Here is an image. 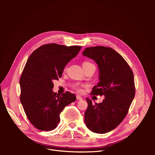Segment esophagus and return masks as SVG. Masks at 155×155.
<instances>
[{
  "label": "esophagus",
  "instance_id": "1",
  "mask_svg": "<svg viewBox=\"0 0 155 155\" xmlns=\"http://www.w3.org/2000/svg\"><path fill=\"white\" fill-rule=\"evenodd\" d=\"M76 98H77V100H83V97L81 96H79V95H77L76 96Z\"/></svg>",
  "mask_w": 155,
  "mask_h": 155
}]
</instances>
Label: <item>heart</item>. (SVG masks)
I'll list each match as a JSON object with an SVG mask.
<instances>
[{
  "mask_svg": "<svg viewBox=\"0 0 155 155\" xmlns=\"http://www.w3.org/2000/svg\"><path fill=\"white\" fill-rule=\"evenodd\" d=\"M87 64H91V63H89V62H87V61H85V62H84V63H83V65ZM74 88L75 90H76V91H78V92H81L82 91L81 86H80V85H74Z\"/></svg>",
  "mask_w": 155,
  "mask_h": 155,
  "instance_id": "heart-1",
  "label": "heart"
}]
</instances>
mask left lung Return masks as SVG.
I'll return each instance as SVG.
<instances>
[{"label":"left lung","instance_id":"8db88e82","mask_svg":"<svg viewBox=\"0 0 155 155\" xmlns=\"http://www.w3.org/2000/svg\"><path fill=\"white\" fill-rule=\"evenodd\" d=\"M83 55L94 60L99 67L100 82L91 94L105 96L95 104L86 98L85 123L92 132L104 134L114 129L128 113L135 95L134 74L122 56L111 48H86Z\"/></svg>","mask_w":155,"mask_h":155}]
</instances>
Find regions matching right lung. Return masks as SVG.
Here are the masks:
<instances>
[{
	"label": "right lung",
	"instance_id": "1",
	"mask_svg": "<svg viewBox=\"0 0 155 155\" xmlns=\"http://www.w3.org/2000/svg\"><path fill=\"white\" fill-rule=\"evenodd\" d=\"M81 46L46 44L33 51L20 78V100L28 119L35 128L51 130L60 122L59 115L76 101L74 94L54 92V80L61 77L65 66Z\"/></svg>",
	"mask_w": 155,
	"mask_h": 155
}]
</instances>
